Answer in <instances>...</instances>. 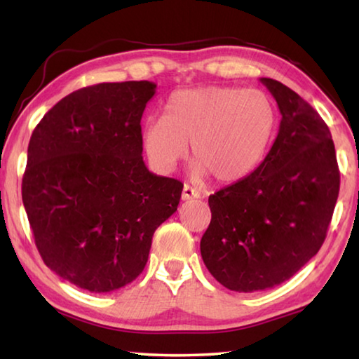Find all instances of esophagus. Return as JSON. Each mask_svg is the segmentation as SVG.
<instances>
[{"instance_id": "34e87169", "label": "esophagus", "mask_w": 359, "mask_h": 359, "mask_svg": "<svg viewBox=\"0 0 359 359\" xmlns=\"http://www.w3.org/2000/svg\"><path fill=\"white\" fill-rule=\"evenodd\" d=\"M199 198V191L196 188L190 185H184V190H182V201H190V199Z\"/></svg>"}]
</instances>
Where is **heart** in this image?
<instances>
[{
    "mask_svg": "<svg viewBox=\"0 0 359 359\" xmlns=\"http://www.w3.org/2000/svg\"><path fill=\"white\" fill-rule=\"evenodd\" d=\"M276 125V104L263 90L209 85L171 95L165 115L144 121L142 144L154 168L171 172L187 156L190 141L194 177L212 174L231 184L257 169Z\"/></svg>",
    "mask_w": 359,
    "mask_h": 359,
    "instance_id": "heart-1",
    "label": "heart"
}]
</instances>
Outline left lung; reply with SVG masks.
Wrapping results in <instances>:
<instances>
[{"mask_svg":"<svg viewBox=\"0 0 359 359\" xmlns=\"http://www.w3.org/2000/svg\"><path fill=\"white\" fill-rule=\"evenodd\" d=\"M280 126L269 154L247 177L209 196L201 239L205 267L228 290H269L293 277L323 245L340 174L330 128L299 95L261 77Z\"/></svg>","mask_w":359,"mask_h":359,"instance_id":"8db88e82","label":"left lung"}]
</instances>
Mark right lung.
<instances>
[{"label":"right lung","mask_w":359,"mask_h":359,"mask_svg":"<svg viewBox=\"0 0 359 359\" xmlns=\"http://www.w3.org/2000/svg\"><path fill=\"white\" fill-rule=\"evenodd\" d=\"M149 81L98 83L65 96L36 126L22 180L34 244L47 267L92 293L131 283L184 184L150 172L141 118Z\"/></svg>","instance_id":"1"}]
</instances>
